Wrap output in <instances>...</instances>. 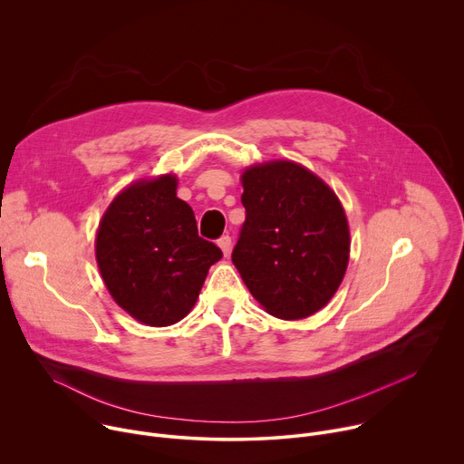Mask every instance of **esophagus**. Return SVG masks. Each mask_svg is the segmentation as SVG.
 <instances>
[{
  "label": "esophagus",
  "mask_w": 464,
  "mask_h": 464,
  "mask_svg": "<svg viewBox=\"0 0 464 464\" xmlns=\"http://www.w3.org/2000/svg\"><path fill=\"white\" fill-rule=\"evenodd\" d=\"M218 246H220V249L224 251V255L227 256L229 251H231V237H229V235L220 237V238H218Z\"/></svg>",
  "instance_id": "1"
}]
</instances>
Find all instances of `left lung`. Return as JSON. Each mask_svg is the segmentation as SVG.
Wrapping results in <instances>:
<instances>
[{"instance_id": "left-lung-1", "label": "left lung", "mask_w": 464, "mask_h": 464, "mask_svg": "<svg viewBox=\"0 0 464 464\" xmlns=\"http://www.w3.org/2000/svg\"><path fill=\"white\" fill-rule=\"evenodd\" d=\"M242 187L246 222L231 255L242 281L279 319L315 314L349 264V224L336 192L283 160L246 169Z\"/></svg>"}]
</instances>
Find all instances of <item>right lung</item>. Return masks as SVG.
<instances>
[{"label": "right lung", "instance_id": "add662e5", "mask_svg": "<svg viewBox=\"0 0 464 464\" xmlns=\"http://www.w3.org/2000/svg\"><path fill=\"white\" fill-rule=\"evenodd\" d=\"M176 176L141 179L115 196L95 240L102 281L131 317L169 326L194 306L209 268L222 258L198 235L188 204L176 196Z\"/></svg>", "mask_w": 464, "mask_h": 464}]
</instances>
